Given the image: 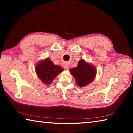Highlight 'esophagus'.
I'll return each instance as SVG.
<instances>
[{"mask_svg":"<svg viewBox=\"0 0 133 133\" xmlns=\"http://www.w3.org/2000/svg\"><path fill=\"white\" fill-rule=\"evenodd\" d=\"M64 67L65 69H69V64L68 63H64Z\"/></svg>","mask_w":133,"mask_h":133,"instance_id":"1","label":"esophagus"}]
</instances>
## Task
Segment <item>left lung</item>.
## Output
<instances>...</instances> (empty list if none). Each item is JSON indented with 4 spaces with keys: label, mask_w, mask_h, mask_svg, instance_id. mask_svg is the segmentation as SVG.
<instances>
[{
    "label": "left lung",
    "mask_w": 133,
    "mask_h": 133,
    "mask_svg": "<svg viewBox=\"0 0 133 133\" xmlns=\"http://www.w3.org/2000/svg\"><path fill=\"white\" fill-rule=\"evenodd\" d=\"M70 73L75 78L76 82L80 87H84L93 82L96 75V70L93 65L80 60L77 66L70 70Z\"/></svg>",
    "instance_id": "left-lung-1"
}]
</instances>
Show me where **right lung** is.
<instances>
[{
    "instance_id": "right-lung-1",
    "label": "right lung",
    "mask_w": 133,
    "mask_h": 133,
    "mask_svg": "<svg viewBox=\"0 0 133 133\" xmlns=\"http://www.w3.org/2000/svg\"><path fill=\"white\" fill-rule=\"evenodd\" d=\"M35 70L38 77L46 85L50 84L56 76L63 69L62 67L53 64L50 58H47L37 64Z\"/></svg>"
}]
</instances>
